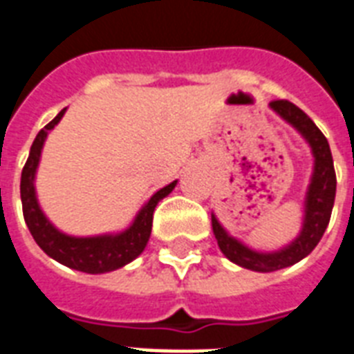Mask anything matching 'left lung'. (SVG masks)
<instances>
[{"instance_id":"obj_1","label":"left lung","mask_w":354,"mask_h":354,"mask_svg":"<svg viewBox=\"0 0 354 354\" xmlns=\"http://www.w3.org/2000/svg\"><path fill=\"white\" fill-rule=\"evenodd\" d=\"M270 108L305 138L313 150L314 169L307 194H305V215H303L301 232L288 246L281 248L277 252L263 253L248 248L246 244H242L235 236L230 235L222 227L221 222L216 221V216L211 213V226H213V233L222 253L232 263L239 264L242 268L253 270V272H275L307 257L308 253L318 246L319 239L324 236L325 230L329 226L336 196L335 163H333L329 141L322 133V130L314 124L307 113L299 110L296 104H292L290 101H272Z\"/></svg>"}]
</instances>
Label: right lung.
Instances as JSON below:
<instances>
[{
  "instance_id": "right-lung-1",
  "label": "right lung",
  "mask_w": 354,
  "mask_h": 354,
  "mask_svg": "<svg viewBox=\"0 0 354 354\" xmlns=\"http://www.w3.org/2000/svg\"><path fill=\"white\" fill-rule=\"evenodd\" d=\"M64 113H66V108L38 132L30 147L29 158L25 161L24 171H21L19 193H21L25 224L29 227L36 244L60 264L79 270V272H86V274H106V272L122 268L124 264L132 263L133 259L141 255L152 232V215H154L156 205L176 187V180L152 194L124 232L97 236H73L58 232L40 209L35 191V176L47 133L55 128V124H58Z\"/></svg>"
}]
</instances>
